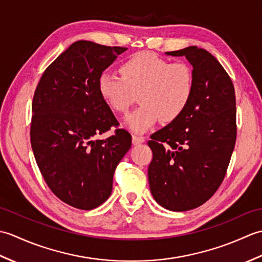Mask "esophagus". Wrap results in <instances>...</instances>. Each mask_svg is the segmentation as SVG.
<instances>
[{"label": "esophagus", "mask_w": 262, "mask_h": 262, "mask_svg": "<svg viewBox=\"0 0 262 262\" xmlns=\"http://www.w3.org/2000/svg\"><path fill=\"white\" fill-rule=\"evenodd\" d=\"M144 142H145V138L143 136H138V135L133 136V144H134V145H138V144H142Z\"/></svg>", "instance_id": "esophagus-1"}]
</instances>
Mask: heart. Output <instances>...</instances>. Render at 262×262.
<instances>
[{
	"label": "heart",
	"instance_id": "b5f03b06",
	"mask_svg": "<svg viewBox=\"0 0 262 262\" xmlns=\"http://www.w3.org/2000/svg\"><path fill=\"white\" fill-rule=\"evenodd\" d=\"M121 76L102 73L98 80L100 96L116 113L124 114L141 102L127 116L130 130L144 133L161 119L171 122L183 114L194 92V74L187 63H171L149 52H141L120 64Z\"/></svg>",
	"mask_w": 262,
	"mask_h": 262
}]
</instances>
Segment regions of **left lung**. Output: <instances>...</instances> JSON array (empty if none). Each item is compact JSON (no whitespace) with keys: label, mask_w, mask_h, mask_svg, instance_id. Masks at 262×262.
Masks as SVG:
<instances>
[{"label":"left lung","mask_w":262,"mask_h":262,"mask_svg":"<svg viewBox=\"0 0 262 262\" xmlns=\"http://www.w3.org/2000/svg\"><path fill=\"white\" fill-rule=\"evenodd\" d=\"M192 65L194 92L179 118L151 136L152 196L162 207L186 211L213 196L224 180L236 140L234 86L213 55L197 46L176 52Z\"/></svg>","instance_id":"1"}]
</instances>
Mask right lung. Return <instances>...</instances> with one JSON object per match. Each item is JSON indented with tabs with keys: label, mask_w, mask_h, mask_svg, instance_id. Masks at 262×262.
<instances>
[{
	"label": "right lung",
	"mask_w": 262,
	"mask_h": 262,
	"mask_svg": "<svg viewBox=\"0 0 262 262\" xmlns=\"http://www.w3.org/2000/svg\"><path fill=\"white\" fill-rule=\"evenodd\" d=\"M125 51L75 41L43 72L35 91L30 127L33 155L47 186L72 207L90 210L109 198L115 170L132 146V136L125 129L94 140L118 126L100 96L98 80Z\"/></svg>",
	"instance_id": "obj_1"
}]
</instances>
